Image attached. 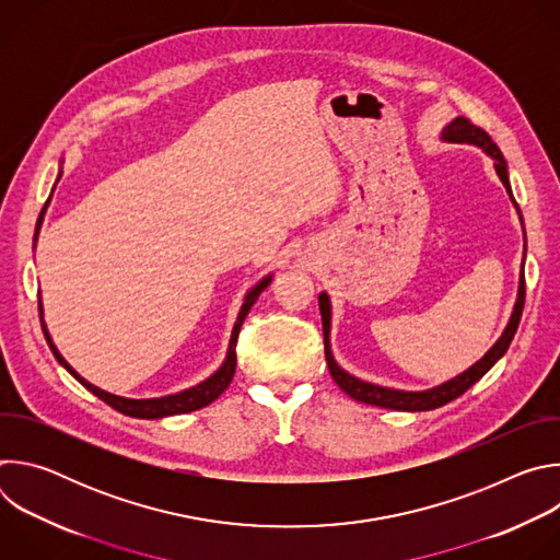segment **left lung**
<instances>
[{"label":"left lung","instance_id":"8db88e82","mask_svg":"<svg viewBox=\"0 0 560 560\" xmlns=\"http://www.w3.org/2000/svg\"><path fill=\"white\" fill-rule=\"evenodd\" d=\"M441 139L443 141H456V143H471V145L483 148L494 159L497 175L503 182L512 203L518 210V203L512 197V188H510V179H508V164H505V159H503V152L499 150V145L492 141V137L483 128L474 126L465 117H456L454 121H450L443 128ZM518 217H521V210H518ZM521 221H523V217H521ZM523 305H525V277L521 275L518 299H516L512 318H510L505 332L501 335V339L492 346V350L481 361H476L469 370H465L463 374L454 376L452 381H447L443 385H436V387L423 389V392H406V389H392V387H381V385H374V383H365V381H361V378H357V376H352V374H348L346 370L339 368V363L335 361L332 350H330V322H332L330 299H328L326 292L318 294V310H322V322H324L326 361H328V368H330V374H332L335 383L348 396H352L354 401H359V404H368V406H376V408H387V410H398V412H428V410H436V408L454 401L456 396L467 392L478 378L486 376L488 370L508 352V348H510V343H512V339L516 335V328L521 324Z\"/></svg>","mask_w":560,"mask_h":560}]
</instances>
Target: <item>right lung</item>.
Masks as SVG:
<instances>
[{"instance_id": "1", "label": "right lung", "mask_w": 560, "mask_h": 560, "mask_svg": "<svg viewBox=\"0 0 560 560\" xmlns=\"http://www.w3.org/2000/svg\"><path fill=\"white\" fill-rule=\"evenodd\" d=\"M59 177H61V173H59ZM48 203H50V197H48V201L44 203V208H42V212H39L35 238H37V232H39V228H42L44 212H46ZM270 281H272V275H268L266 279H261V281L246 294L244 305H242V312H238L236 324H234V328H232V337H230V346H228V354H225L223 365H221L212 376H208L206 381H201L199 385L188 387V389L177 392V394L159 396V398H126V396L110 394V392H106V389H102V387L89 383L86 378L79 376V374L66 363V359L57 352V348H55V343H52V339H50V335H48L44 322H42V328H44V337H46V341H48V346H50L55 359H57L79 383H82L86 389H91L95 396H100L102 401L108 404L113 410H117V412H121V415H126V417H132V419H164V417H173V415H186V412H195V410H199V408L210 406V404L214 401V398L221 396L223 389L230 385V381H232V376H234V370H236V350H234V348H236L238 330H242V326H244V322H246V316H248L250 307L255 305V301H257L259 294L268 288ZM39 314H42V303H39Z\"/></svg>"}]
</instances>
